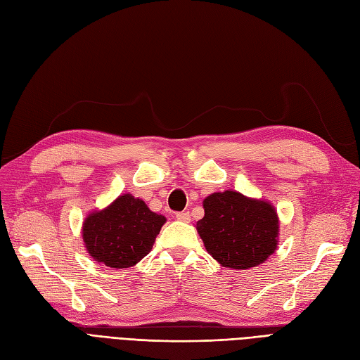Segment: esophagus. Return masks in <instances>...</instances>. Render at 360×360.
Listing matches in <instances>:
<instances>
[{"instance_id": "obj_1", "label": "esophagus", "mask_w": 360, "mask_h": 360, "mask_svg": "<svg viewBox=\"0 0 360 360\" xmlns=\"http://www.w3.org/2000/svg\"><path fill=\"white\" fill-rule=\"evenodd\" d=\"M176 217H177V221H181V222L191 221V214L188 212H179V213H176Z\"/></svg>"}]
</instances>
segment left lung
Here are the masks:
<instances>
[{"label": "left lung", "instance_id": "8db88e82", "mask_svg": "<svg viewBox=\"0 0 360 360\" xmlns=\"http://www.w3.org/2000/svg\"><path fill=\"white\" fill-rule=\"evenodd\" d=\"M204 212L197 230L209 254L224 267H255L275 252L279 222L269 202L225 191L207 197Z\"/></svg>", "mask_w": 360, "mask_h": 360}]
</instances>
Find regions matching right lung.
<instances>
[{
    "instance_id": "add662e5",
    "label": "right lung",
    "mask_w": 360,
    "mask_h": 360,
    "mask_svg": "<svg viewBox=\"0 0 360 360\" xmlns=\"http://www.w3.org/2000/svg\"><path fill=\"white\" fill-rule=\"evenodd\" d=\"M165 217L153 213L130 193L118 197L108 209L91 213L82 226L89 254L112 269L135 266L153 248Z\"/></svg>"
}]
</instances>
